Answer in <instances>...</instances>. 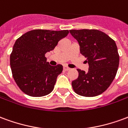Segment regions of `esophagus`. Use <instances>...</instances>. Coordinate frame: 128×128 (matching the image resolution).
Returning a JSON list of instances; mask_svg holds the SVG:
<instances>
[{
  "label": "esophagus",
  "instance_id": "obj_1",
  "mask_svg": "<svg viewBox=\"0 0 128 128\" xmlns=\"http://www.w3.org/2000/svg\"><path fill=\"white\" fill-rule=\"evenodd\" d=\"M64 70H69L70 68H68V66H64Z\"/></svg>",
  "mask_w": 128,
  "mask_h": 128
}]
</instances>
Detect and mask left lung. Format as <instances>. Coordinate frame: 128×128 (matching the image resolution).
<instances>
[{
  "label": "left lung",
  "instance_id": "8db88e82",
  "mask_svg": "<svg viewBox=\"0 0 128 128\" xmlns=\"http://www.w3.org/2000/svg\"><path fill=\"white\" fill-rule=\"evenodd\" d=\"M79 42L80 53L87 58L88 72L77 69L78 78L72 82L74 91L84 96H95L106 91L115 78L119 55L114 40L96 29L70 30Z\"/></svg>",
  "mask_w": 128,
  "mask_h": 128
}]
</instances>
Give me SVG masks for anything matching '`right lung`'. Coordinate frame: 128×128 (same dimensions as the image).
Wrapping results in <instances>:
<instances>
[{"mask_svg": "<svg viewBox=\"0 0 128 128\" xmlns=\"http://www.w3.org/2000/svg\"><path fill=\"white\" fill-rule=\"evenodd\" d=\"M68 33V30L35 29L16 40L10 54V66L13 78L24 93L38 97L52 92L63 66H50L45 54Z\"/></svg>", "mask_w": 128, "mask_h": 128, "instance_id": "1", "label": "right lung"}]
</instances>
